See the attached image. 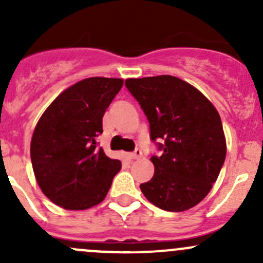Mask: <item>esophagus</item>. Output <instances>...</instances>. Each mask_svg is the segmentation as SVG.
Returning a JSON list of instances; mask_svg holds the SVG:
<instances>
[{
  "mask_svg": "<svg viewBox=\"0 0 263 263\" xmlns=\"http://www.w3.org/2000/svg\"><path fill=\"white\" fill-rule=\"evenodd\" d=\"M141 156H142V151L140 150V148H136L134 153L129 154V158H131V159H140Z\"/></svg>",
  "mask_w": 263,
  "mask_h": 263,
  "instance_id": "34e87169",
  "label": "esophagus"
}]
</instances>
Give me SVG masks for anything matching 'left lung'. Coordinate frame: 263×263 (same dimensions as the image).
<instances>
[{"instance_id":"1","label":"left lung","mask_w":263,"mask_h":263,"mask_svg":"<svg viewBox=\"0 0 263 263\" xmlns=\"http://www.w3.org/2000/svg\"><path fill=\"white\" fill-rule=\"evenodd\" d=\"M150 124L153 178L140 184L145 197L165 211L188 210L203 200L227 155L222 123L210 100L188 82L171 75L124 82ZM161 141V143H156Z\"/></svg>"}]
</instances>
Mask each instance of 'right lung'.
<instances>
[{
    "instance_id": "right-lung-1",
    "label": "right lung",
    "mask_w": 263,
    "mask_h": 263,
    "mask_svg": "<svg viewBox=\"0 0 263 263\" xmlns=\"http://www.w3.org/2000/svg\"><path fill=\"white\" fill-rule=\"evenodd\" d=\"M122 79L90 78L58 95L41 117L30 144L36 182L44 195L66 210L102 202L121 161L108 158L95 141L103 116L121 90Z\"/></svg>"
}]
</instances>
